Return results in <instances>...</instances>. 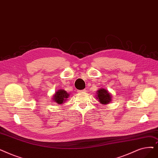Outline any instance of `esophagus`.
<instances>
[{"instance_id": "obj_1", "label": "esophagus", "mask_w": 158, "mask_h": 158, "mask_svg": "<svg viewBox=\"0 0 158 158\" xmlns=\"http://www.w3.org/2000/svg\"><path fill=\"white\" fill-rule=\"evenodd\" d=\"M87 92V90H86V89H84V90H78L77 92L81 93V92Z\"/></svg>"}]
</instances>
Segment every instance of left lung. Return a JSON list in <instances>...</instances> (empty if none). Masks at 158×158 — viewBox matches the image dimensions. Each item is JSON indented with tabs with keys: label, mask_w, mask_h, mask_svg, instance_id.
Returning a JSON list of instances; mask_svg holds the SVG:
<instances>
[{
	"label": "left lung",
	"mask_w": 158,
	"mask_h": 158,
	"mask_svg": "<svg viewBox=\"0 0 158 158\" xmlns=\"http://www.w3.org/2000/svg\"><path fill=\"white\" fill-rule=\"evenodd\" d=\"M97 98L99 101L102 105H106L109 103L112 100V95L108 92L107 90L104 88L99 89L97 92Z\"/></svg>",
	"instance_id": "8db88e82"
}]
</instances>
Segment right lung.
Segmentation results:
<instances>
[{
	"instance_id": "add662e5",
	"label": "right lung",
	"mask_w": 158,
	"mask_h": 158,
	"mask_svg": "<svg viewBox=\"0 0 158 158\" xmlns=\"http://www.w3.org/2000/svg\"><path fill=\"white\" fill-rule=\"evenodd\" d=\"M69 97V94L67 93L66 90L60 89L56 92L53 97V100L56 103L63 104L64 102L66 101V99Z\"/></svg>"
}]
</instances>
